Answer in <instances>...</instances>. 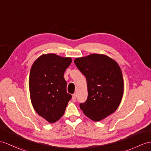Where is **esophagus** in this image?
<instances>
[{"label":"esophagus","instance_id":"1","mask_svg":"<svg viewBox=\"0 0 151 151\" xmlns=\"http://www.w3.org/2000/svg\"><path fill=\"white\" fill-rule=\"evenodd\" d=\"M72 101L73 102H76V94H73L72 95Z\"/></svg>","mask_w":151,"mask_h":151}]
</instances>
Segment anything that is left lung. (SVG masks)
Returning a JSON list of instances; mask_svg holds the SVG:
<instances>
[{
    "instance_id": "left-lung-1",
    "label": "left lung",
    "mask_w": 151,
    "mask_h": 151,
    "mask_svg": "<svg viewBox=\"0 0 151 151\" xmlns=\"http://www.w3.org/2000/svg\"><path fill=\"white\" fill-rule=\"evenodd\" d=\"M74 63L86 78L88 98L79 105L84 115L97 122L113 113L124 93L122 73L118 63L99 54L78 58Z\"/></svg>"
}]
</instances>
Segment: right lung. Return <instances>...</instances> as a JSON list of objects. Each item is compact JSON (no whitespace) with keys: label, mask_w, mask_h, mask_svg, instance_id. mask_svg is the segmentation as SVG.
<instances>
[{"label":"right lung","mask_w":151,"mask_h":151,"mask_svg":"<svg viewBox=\"0 0 151 151\" xmlns=\"http://www.w3.org/2000/svg\"><path fill=\"white\" fill-rule=\"evenodd\" d=\"M72 63L71 58L55 54H43L36 60L29 75V91L33 108L49 123L63 115L72 95L67 92L64 73Z\"/></svg>","instance_id":"1"}]
</instances>
